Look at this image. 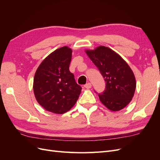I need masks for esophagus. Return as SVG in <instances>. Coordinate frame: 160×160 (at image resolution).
<instances>
[{"label": "esophagus", "instance_id": "esophagus-1", "mask_svg": "<svg viewBox=\"0 0 160 160\" xmlns=\"http://www.w3.org/2000/svg\"><path fill=\"white\" fill-rule=\"evenodd\" d=\"M91 83H87V84H85V85H84V87L85 88H87V89H90L91 88Z\"/></svg>", "mask_w": 160, "mask_h": 160}]
</instances>
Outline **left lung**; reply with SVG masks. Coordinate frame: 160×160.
<instances>
[{"label": "left lung", "instance_id": "8db88e82", "mask_svg": "<svg viewBox=\"0 0 160 160\" xmlns=\"http://www.w3.org/2000/svg\"><path fill=\"white\" fill-rule=\"evenodd\" d=\"M85 52L103 77L105 89L99 98L106 108L113 111L123 109L134 95L136 81L132 70L123 58L112 49L99 46Z\"/></svg>", "mask_w": 160, "mask_h": 160}]
</instances>
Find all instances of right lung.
<instances>
[{
    "label": "right lung",
    "instance_id": "obj_1",
    "mask_svg": "<svg viewBox=\"0 0 160 160\" xmlns=\"http://www.w3.org/2000/svg\"><path fill=\"white\" fill-rule=\"evenodd\" d=\"M72 50L62 47L51 52L37 68L33 91L37 102L47 111L62 114L77 102L81 87L69 71Z\"/></svg>",
    "mask_w": 160,
    "mask_h": 160
}]
</instances>
